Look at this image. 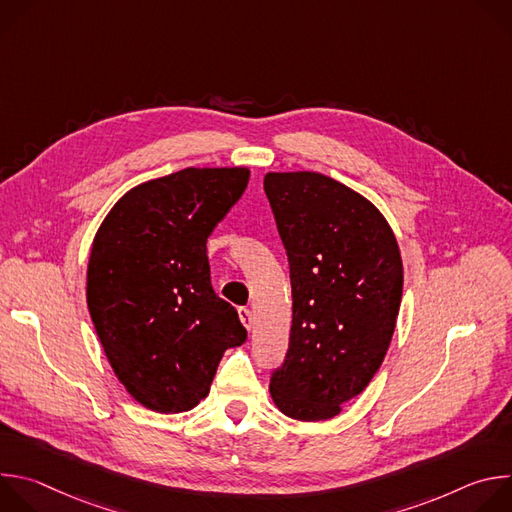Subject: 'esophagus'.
<instances>
[{
  "instance_id": "34e87169",
  "label": "esophagus",
  "mask_w": 512,
  "mask_h": 512,
  "mask_svg": "<svg viewBox=\"0 0 512 512\" xmlns=\"http://www.w3.org/2000/svg\"><path fill=\"white\" fill-rule=\"evenodd\" d=\"M239 318L247 330H251L255 326V320H253V314L249 308H239Z\"/></svg>"
}]
</instances>
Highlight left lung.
<instances>
[{
	"mask_svg": "<svg viewBox=\"0 0 512 512\" xmlns=\"http://www.w3.org/2000/svg\"><path fill=\"white\" fill-rule=\"evenodd\" d=\"M263 188L283 241L294 318L269 393L298 421H326L364 391L389 350L403 261L383 212L318 172H267Z\"/></svg>",
	"mask_w": 512,
	"mask_h": 512,
	"instance_id": "8db88e82",
	"label": "left lung"
}]
</instances>
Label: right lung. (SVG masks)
Instances as JSON below:
<instances>
[{"label": "right lung", "mask_w": 512, "mask_h": 512, "mask_svg": "<svg viewBox=\"0 0 512 512\" xmlns=\"http://www.w3.org/2000/svg\"><path fill=\"white\" fill-rule=\"evenodd\" d=\"M251 170L186 168L127 190L103 218L87 267V306L125 391L156 413L194 409L227 348L247 340L214 294L206 239Z\"/></svg>", "instance_id": "right-lung-1"}]
</instances>
